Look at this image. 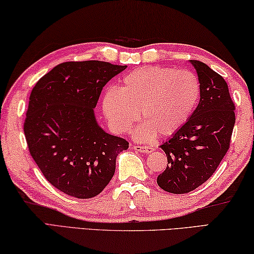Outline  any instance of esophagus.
Here are the masks:
<instances>
[{
	"label": "esophagus",
	"mask_w": 254,
	"mask_h": 254,
	"mask_svg": "<svg viewBox=\"0 0 254 254\" xmlns=\"http://www.w3.org/2000/svg\"><path fill=\"white\" fill-rule=\"evenodd\" d=\"M132 148H134L135 150H137V152L146 153V154L152 153L153 150H154V148L150 147V146H134V147H132Z\"/></svg>",
	"instance_id": "esophagus-1"
}]
</instances>
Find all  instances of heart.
<instances>
[{
  "label": "heart",
  "mask_w": 254,
  "mask_h": 254,
  "mask_svg": "<svg viewBox=\"0 0 254 254\" xmlns=\"http://www.w3.org/2000/svg\"><path fill=\"white\" fill-rule=\"evenodd\" d=\"M201 84L192 71L165 66H141L125 75L122 87L109 88L102 97V110L118 134L128 131L137 119L135 137L146 140L156 131L170 136L192 116L199 100Z\"/></svg>",
  "instance_id": "b5f03b06"
}]
</instances>
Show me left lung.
I'll return each instance as SVG.
<instances>
[{
	"label": "left lung",
	"mask_w": 254,
	"mask_h": 254,
	"mask_svg": "<svg viewBox=\"0 0 254 254\" xmlns=\"http://www.w3.org/2000/svg\"><path fill=\"white\" fill-rule=\"evenodd\" d=\"M190 62L201 84L199 102L183 127L161 145L167 166L157 184L173 194L189 193L210 179L228 152L235 124L225 80L203 62Z\"/></svg>",
	"instance_id": "obj_1"
}]
</instances>
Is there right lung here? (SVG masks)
Wrapping results in <instances>:
<instances>
[{"instance_id":"add662e5","label":"right lung","mask_w":254,"mask_h":254,"mask_svg":"<svg viewBox=\"0 0 254 254\" xmlns=\"http://www.w3.org/2000/svg\"><path fill=\"white\" fill-rule=\"evenodd\" d=\"M127 65L89 60L64 62L35 83L24 135L34 162L49 183L77 198L102 192L127 140L106 132L95 109L102 88Z\"/></svg>"}]
</instances>
